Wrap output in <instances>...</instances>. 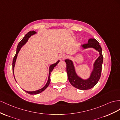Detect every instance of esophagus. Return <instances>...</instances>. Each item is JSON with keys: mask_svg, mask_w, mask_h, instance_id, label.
<instances>
[{"mask_svg": "<svg viewBox=\"0 0 120 120\" xmlns=\"http://www.w3.org/2000/svg\"><path fill=\"white\" fill-rule=\"evenodd\" d=\"M66 57V56L65 54H61L60 56V58L61 60H64L65 59Z\"/></svg>", "mask_w": 120, "mask_h": 120, "instance_id": "34e87169", "label": "esophagus"}]
</instances>
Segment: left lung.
Returning <instances> with one entry per match:
<instances>
[{"instance_id": "8db88e82", "label": "left lung", "mask_w": 120, "mask_h": 120, "mask_svg": "<svg viewBox=\"0 0 120 120\" xmlns=\"http://www.w3.org/2000/svg\"><path fill=\"white\" fill-rule=\"evenodd\" d=\"M82 50L93 48L99 52L100 56L94 61L93 68L90 74L87 79H83L78 75L75 70L73 61L70 59H66V71L68 80L73 86L80 90H87L93 87L97 84L101 75V67L103 62L102 49L98 41L95 39L90 38L86 44L81 46Z\"/></svg>"}]
</instances>
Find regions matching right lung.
I'll use <instances>...</instances> for the list:
<instances>
[{"label": "right lung", "instance_id": "add662e5", "mask_svg": "<svg viewBox=\"0 0 120 120\" xmlns=\"http://www.w3.org/2000/svg\"><path fill=\"white\" fill-rule=\"evenodd\" d=\"M37 32H36L35 31H30L29 32L28 34H26V35H25V36L23 37V38L21 40V41L19 43L18 46H17V48H16V53L15 55V56L13 58V59L12 61V71H13V75H14V77L15 79V74H14V69H15V62L16 61V59H17V57H18V55L19 52L20 50L22 48V47L23 46H24L25 44L26 43V42L28 41L29 39L33 35H34L35 34H36ZM60 60L57 61V62H56L55 63H54L53 64H51V65L49 66V76H48V81L47 82L46 84H45V86H44L43 87H42V88L40 89V90H35V91H26L25 90L27 93H28L30 94H37L41 93L42 91H43L44 90H45L48 87V86H49V85L50 83V75H51V73L52 72V71H53V69L54 68V67H55L58 64V63L59 62ZM16 81V80H15Z\"/></svg>", "mask_w": 120, "mask_h": 120}]
</instances>
